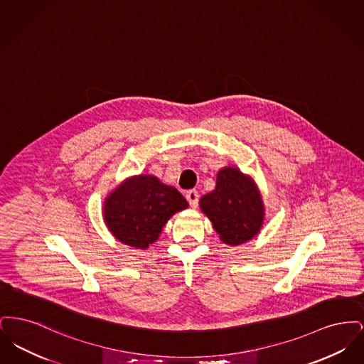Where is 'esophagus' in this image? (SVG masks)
I'll use <instances>...</instances> for the list:
<instances>
[{
  "instance_id": "34e87169",
  "label": "esophagus",
  "mask_w": 364,
  "mask_h": 364,
  "mask_svg": "<svg viewBox=\"0 0 364 364\" xmlns=\"http://www.w3.org/2000/svg\"><path fill=\"white\" fill-rule=\"evenodd\" d=\"M186 198H187V200H188V203H190L192 208L198 206V203H199V193H198V191H187L186 192Z\"/></svg>"
}]
</instances>
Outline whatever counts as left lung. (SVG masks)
I'll return each instance as SVG.
<instances>
[{
	"instance_id": "8db88e82",
	"label": "left lung",
	"mask_w": 364,
	"mask_h": 364,
	"mask_svg": "<svg viewBox=\"0 0 364 364\" xmlns=\"http://www.w3.org/2000/svg\"><path fill=\"white\" fill-rule=\"evenodd\" d=\"M200 208L220 239L239 245L259 233L264 208L255 181L237 168L225 166L217 173L215 190L200 198Z\"/></svg>"
}]
</instances>
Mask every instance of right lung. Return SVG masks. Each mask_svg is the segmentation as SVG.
<instances>
[{
	"label": "right lung",
	"mask_w": 364,
	"mask_h": 364,
	"mask_svg": "<svg viewBox=\"0 0 364 364\" xmlns=\"http://www.w3.org/2000/svg\"><path fill=\"white\" fill-rule=\"evenodd\" d=\"M187 208L188 202L174 187L153 174H139L107 195L105 224L119 242L146 250L158 240L168 220Z\"/></svg>",
	"instance_id": "obj_1"
}]
</instances>
